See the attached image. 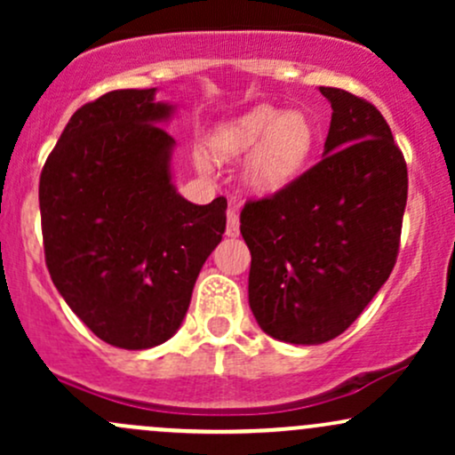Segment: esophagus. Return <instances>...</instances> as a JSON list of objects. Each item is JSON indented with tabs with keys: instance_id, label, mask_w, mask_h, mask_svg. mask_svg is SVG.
I'll return each instance as SVG.
<instances>
[{
	"instance_id": "1",
	"label": "esophagus",
	"mask_w": 455,
	"mask_h": 455,
	"mask_svg": "<svg viewBox=\"0 0 455 455\" xmlns=\"http://www.w3.org/2000/svg\"><path fill=\"white\" fill-rule=\"evenodd\" d=\"M227 235L228 237H237L239 235V213L235 207L227 212Z\"/></svg>"
}]
</instances>
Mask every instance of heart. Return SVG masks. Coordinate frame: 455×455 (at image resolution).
Segmentation results:
<instances>
[{
  "mask_svg": "<svg viewBox=\"0 0 455 455\" xmlns=\"http://www.w3.org/2000/svg\"><path fill=\"white\" fill-rule=\"evenodd\" d=\"M315 145L316 128L304 113L257 107L218 130L213 154L233 158L257 149L248 162V184L260 195H274L306 169Z\"/></svg>",
  "mask_w": 455,
  "mask_h": 455,
  "instance_id": "b5f03b06",
  "label": "heart"
}]
</instances>
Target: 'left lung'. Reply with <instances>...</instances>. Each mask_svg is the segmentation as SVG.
Wrapping results in <instances>:
<instances>
[{"label":"left lung","instance_id":"8db88e82","mask_svg":"<svg viewBox=\"0 0 455 455\" xmlns=\"http://www.w3.org/2000/svg\"><path fill=\"white\" fill-rule=\"evenodd\" d=\"M331 102L323 158L271 196L245 201L248 299L265 333L323 344L353 325L400 250L409 175L385 117L353 93Z\"/></svg>","mask_w":455,"mask_h":455}]
</instances>
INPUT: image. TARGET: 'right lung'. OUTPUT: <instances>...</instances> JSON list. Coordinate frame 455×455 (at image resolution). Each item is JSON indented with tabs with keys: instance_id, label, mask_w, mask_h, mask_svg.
Instances as JSON below:
<instances>
[{
	"instance_id": "1",
	"label": "right lung",
	"mask_w": 455,
	"mask_h": 455,
	"mask_svg": "<svg viewBox=\"0 0 455 455\" xmlns=\"http://www.w3.org/2000/svg\"><path fill=\"white\" fill-rule=\"evenodd\" d=\"M115 90L72 115L40 175L44 260L72 312L113 347L140 351L180 329L227 198L195 205L171 181L173 107Z\"/></svg>"
}]
</instances>
